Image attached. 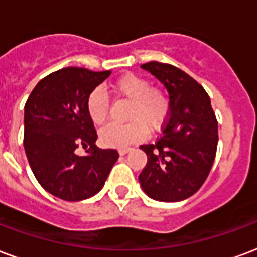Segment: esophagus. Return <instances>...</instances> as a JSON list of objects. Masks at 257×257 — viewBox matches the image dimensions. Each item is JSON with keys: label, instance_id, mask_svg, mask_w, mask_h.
I'll return each mask as SVG.
<instances>
[{"label": "esophagus", "instance_id": "34e87169", "mask_svg": "<svg viewBox=\"0 0 257 257\" xmlns=\"http://www.w3.org/2000/svg\"><path fill=\"white\" fill-rule=\"evenodd\" d=\"M131 150H132V148H131V147L119 148V150H118V153H119V155H125V154H128L129 151H131Z\"/></svg>", "mask_w": 257, "mask_h": 257}]
</instances>
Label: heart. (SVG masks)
I'll use <instances>...</instances> for the list:
<instances>
[{"label": "heart", "mask_w": 257, "mask_h": 257, "mask_svg": "<svg viewBox=\"0 0 257 257\" xmlns=\"http://www.w3.org/2000/svg\"><path fill=\"white\" fill-rule=\"evenodd\" d=\"M117 95L131 100L128 119L125 125L109 123L100 129V142L107 147L122 148L140 142L150 129H159L169 114V99L162 91L151 88V83L142 76L125 73L111 84ZM87 113L95 125L106 119L109 99L102 88H95L87 98Z\"/></svg>", "instance_id": "heart-1"}]
</instances>
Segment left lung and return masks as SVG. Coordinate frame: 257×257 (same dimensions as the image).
<instances>
[{"label": "left lung", "instance_id": "8db88e82", "mask_svg": "<svg viewBox=\"0 0 257 257\" xmlns=\"http://www.w3.org/2000/svg\"><path fill=\"white\" fill-rule=\"evenodd\" d=\"M142 68L165 85L170 113L162 136L154 144L140 146L147 155V165L139 182L154 200H185L200 189L215 159L218 122L210 96L176 66L153 61Z\"/></svg>", "mask_w": 257, "mask_h": 257}]
</instances>
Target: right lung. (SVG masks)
<instances>
[{
	"instance_id": "right-lung-1",
	"label": "right lung",
	"mask_w": 257,
	"mask_h": 257,
	"mask_svg": "<svg viewBox=\"0 0 257 257\" xmlns=\"http://www.w3.org/2000/svg\"><path fill=\"white\" fill-rule=\"evenodd\" d=\"M111 70L64 68L42 79L24 106V150L34 176L53 196L80 201L94 196L117 159L115 150L96 147L87 98ZM79 145L86 155L77 156Z\"/></svg>"
}]
</instances>
